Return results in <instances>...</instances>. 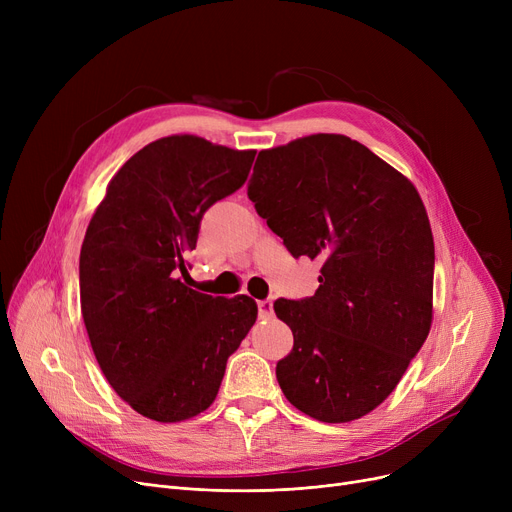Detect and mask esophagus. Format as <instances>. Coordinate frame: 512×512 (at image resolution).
<instances>
[{"label": "esophagus", "instance_id": "34e87169", "mask_svg": "<svg viewBox=\"0 0 512 512\" xmlns=\"http://www.w3.org/2000/svg\"><path fill=\"white\" fill-rule=\"evenodd\" d=\"M257 307H259V317H261V319H272V315H274V303H272L270 299L259 301Z\"/></svg>", "mask_w": 512, "mask_h": 512}]
</instances>
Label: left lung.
Segmentation results:
<instances>
[{
  "mask_svg": "<svg viewBox=\"0 0 512 512\" xmlns=\"http://www.w3.org/2000/svg\"><path fill=\"white\" fill-rule=\"evenodd\" d=\"M249 199L292 257L324 261L309 299H278L292 351L276 378L324 423L361 419L392 394L434 319V236L413 182L344 134L263 149Z\"/></svg>",
  "mask_w": 512,
  "mask_h": 512,
  "instance_id": "1",
  "label": "left lung"
}]
</instances>
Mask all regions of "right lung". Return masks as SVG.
Listing matches in <instances>:
<instances>
[{
    "mask_svg": "<svg viewBox=\"0 0 512 512\" xmlns=\"http://www.w3.org/2000/svg\"><path fill=\"white\" fill-rule=\"evenodd\" d=\"M253 149L172 134L114 174L80 249V311L95 359L120 398L147 419L197 417L218 396L228 357L257 303L186 286L203 213L245 184Z\"/></svg>",
    "mask_w": 512,
    "mask_h": 512,
    "instance_id": "1",
    "label": "right lung"
}]
</instances>
